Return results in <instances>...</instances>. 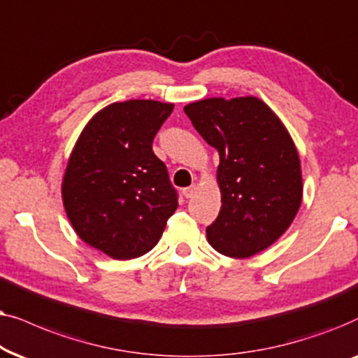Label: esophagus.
<instances>
[{"instance_id": "1", "label": "esophagus", "mask_w": 358, "mask_h": 358, "mask_svg": "<svg viewBox=\"0 0 358 358\" xmlns=\"http://www.w3.org/2000/svg\"><path fill=\"white\" fill-rule=\"evenodd\" d=\"M183 196L185 198H193V194L196 193V185H192V187H188V188H183Z\"/></svg>"}]
</instances>
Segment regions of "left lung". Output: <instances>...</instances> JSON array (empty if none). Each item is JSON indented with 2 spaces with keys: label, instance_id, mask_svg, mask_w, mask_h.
<instances>
[{
  "label": "left lung",
  "instance_id": "1",
  "mask_svg": "<svg viewBox=\"0 0 358 358\" xmlns=\"http://www.w3.org/2000/svg\"><path fill=\"white\" fill-rule=\"evenodd\" d=\"M185 114L219 152L221 211L206 227L219 254L247 259L289 227L303 199L298 150L278 116L255 96L208 98Z\"/></svg>",
  "mask_w": 358,
  "mask_h": 358
}]
</instances>
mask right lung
<instances>
[{"instance_id":"right-lung-1","label":"right lung","mask_w":358,"mask_h":358,"mask_svg":"<svg viewBox=\"0 0 358 358\" xmlns=\"http://www.w3.org/2000/svg\"><path fill=\"white\" fill-rule=\"evenodd\" d=\"M171 103H113L85 126L66 165L62 198L80 239L116 260L154 249L178 208L152 142Z\"/></svg>"}]
</instances>
